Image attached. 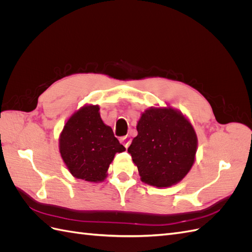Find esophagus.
Listing matches in <instances>:
<instances>
[{"label": "esophagus", "instance_id": "obj_1", "mask_svg": "<svg viewBox=\"0 0 252 252\" xmlns=\"http://www.w3.org/2000/svg\"><path fill=\"white\" fill-rule=\"evenodd\" d=\"M120 142L123 144L126 148H128L129 145H130V143H131V139L129 138L128 135H125V136H122V138L120 139Z\"/></svg>", "mask_w": 252, "mask_h": 252}]
</instances>
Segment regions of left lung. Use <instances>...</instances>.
I'll return each instance as SVG.
<instances>
[{
	"instance_id": "1",
	"label": "left lung",
	"mask_w": 252,
	"mask_h": 252,
	"mask_svg": "<svg viewBox=\"0 0 252 252\" xmlns=\"http://www.w3.org/2000/svg\"><path fill=\"white\" fill-rule=\"evenodd\" d=\"M138 135L128 148L141 180L156 187H169L191 169L197 146L192 125L170 107L149 108L136 125Z\"/></svg>"
}]
</instances>
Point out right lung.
I'll use <instances>...</instances> for the list:
<instances>
[{"label":"right lung","instance_id":"right-lung-1","mask_svg":"<svg viewBox=\"0 0 252 252\" xmlns=\"http://www.w3.org/2000/svg\"><path fill=\"white\" fill-rule=\"evenodd\" d=\"M97 105L84 106L67 121L60 135V154L74 178L102 182L117 152L125 151L105 125Z\"/></svg>","mask_w":252,"mask_h":252}]
</instances>
